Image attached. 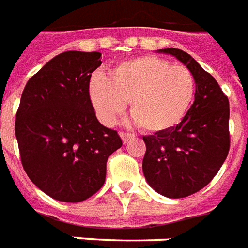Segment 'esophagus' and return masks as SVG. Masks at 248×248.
I'll return each mask as SVG.
<instances>
[{
  "instance_id": "1",
  "label": "esophagus",
  "mask_w": 248,
  "mask_h": 248,
  "mask_svg": "<svg viewBox=\"0 0 248 248\" xmlns=\"http://www.w3.org/2000/svg\"><path fill=\"white\" fill-rule=\"evenodd\" d=\"M119 137L122 138L124 143H127L130 140V139L134 138V134H131V133H124V131H121V133H119Z\"/></svg>"
}]
</instances>
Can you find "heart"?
Masks as SVG:
<instances>
[{"instance_id": "b5f03b06", "label": "heart", "mask_w": 248, "mask_h": 248, "mask_svg": "<svg viewBox=\"0 0 248 248\" xmlns=\"http://www.w3.org/2000/svg\"><path fill=\"white\" fill-rule=\"evenodd\" d=\"M88 92L102 124H114L130 101V111L139 126L159 133L180 124L192 104L196 82L183 64L142 56L118 64L109 78L93 73Z\"/></svg>"}]
</instances>
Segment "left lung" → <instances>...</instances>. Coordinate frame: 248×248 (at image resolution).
Masks as SVG:
<instances>
[{"label":"left lung","mask_w":248,"mask_h":248,"mask_svg":"<svg viewBox=\"0 0 248 248\" xmlns=\"http://www.w3.org/2000/svg\"><path fill=\"white\" fill-rule=\"evenodd\" d=\"M189 68L196 82L194 101L180 124L143 137V173L151 188L170 199H183L206 186L226 160L230 148L229 98L189 54L159 49Z\"/></svg>","instance_id":"obj_1"}]
</instances>
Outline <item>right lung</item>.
<instances>
[{"mask_svg":"<svg viewBox=\"0 0 248 248\" xmlns=\"http://www.w3.org/2000/svg\"><path fill=\"white\" fill-rule=\"evenodd\" d=\"M100 52L56 55L27 81L16 111V137L23 170L49 197L89 199L105 183L106 161L122 146L98 122L89 98Z\"/></svg>","mask_w":248,"mask_h":248,"instance_id":"right-lung-1","label":"right lung"}]
</instances>
